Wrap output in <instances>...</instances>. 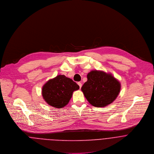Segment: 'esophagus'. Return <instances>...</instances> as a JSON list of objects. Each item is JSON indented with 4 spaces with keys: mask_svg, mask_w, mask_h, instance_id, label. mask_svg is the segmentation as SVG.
Segmentation results:
<instances>
[{
    "mask_svg": "<svg viewBox=\"0 0 154 154\" xmlns=\"http://www.w3.org/2000/svg\"><path fill=\"white\" fill-rule=\"evenodd\" d=\"M78 85L79 86V88H81V87H82V84H81V82H78Z\"/></svg>",
    "mask_w": 154,
    "mask_h": 154,
    "instance_id": "esophagus-1",
    "label": "esophagus"
}]
</instances>
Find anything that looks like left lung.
Masks as SVG:
<instances>
[{"label":"left lung","mask_w":154,"mask_h":154,"mask_svg":"<svg viewBox=\"0 0 154 154\" xmlns=\"http://www.w3.org/2000/svg\"><path fill=\"white\" fill-rule=\"evenodd\" d=\"M81 90L90 104L103 107L113 103L121 90V84L111 73L101 70H91Z\"/></svg>","instance_id":"1"}]
</instances>
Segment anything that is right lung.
Wrapping results in <instances>:
<instances>
[{
	"mask_svg": "<svg viewBox=\"0 0 154 154\" xmlns=\"http://www.w3.org/2000/svg\"><path fill=\"white\" fill-rule=\"evenodd\" d=\"M79 86L72 79L65 75H57L49 79L42 87V95L50 106L60 109L69 103L74 91Z\"/></svg>",
	"mask_w": 154,
	"mask_h": 154,
	"instance_id": "add662e5",
	"label": "right lung"
}]
</instances>
